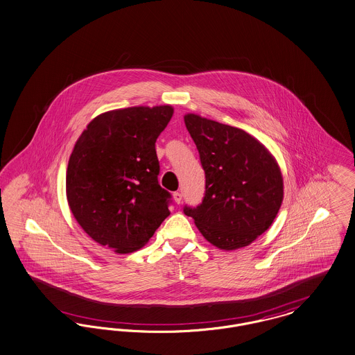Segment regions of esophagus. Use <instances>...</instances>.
Masks as SVG:
<instances>
[{
  "mask_svg": "<svg viewBox=\"0 0 355 355\" xmlns=\"http://www.w3.org/2000/svg\"><path fill=\"white\" fill-rule=\"evenodd\" d=\"M173 200L176 205H180L183 200V195L180 192H173Z\"/></svg>",
  "mask_w": 355,
  "mask_h": 355,
  "instance_id": "esophagus-1",
  "label": "esophagus"
}]
</instances>
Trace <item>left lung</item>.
Returning <instances> with one entry per match:
<instances>
[{
	"label": "left lung",
	"mask_w": 355,
	"mask_h": 355,
	"mask_svg": "<svg viewBox=\"0 0 355 355\" xmlns=\"http://www.w3.org/2000/svg\"><path fill=\"white\" fill-rule=\"evenodd\" d=\"M184 123L206 173L202 203L184 207L210 243L223 250L250 245L283 203V176L270 152L242 129L186 114Z\"/></svg>",
	"instance_id": "obj_1"
}]
</instances>
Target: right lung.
Returning <instances> with one entry per match:
<instances>
[{"instance_id":"1","label":"right lung","mask_w":355,"mask_h":355,"mask_svg":"<svg viewBox=\"0 0 355 355\" xmlns=\"http://www.w3.org/2000/svg\"><path fill=\"white\" fill-rule=\"evenodd\" d=\"M172 114L169 105L102 113L72 149L66 175L72 215L95 242L119 254L139 250L169 215L155 144Z\"/></svg>"}]
</instances>
